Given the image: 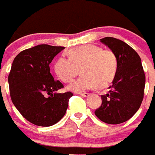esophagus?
Instances as JSON below:
<instances>
[{
	"label": "esophagus",
	"mask_w": 155,
	"mask_h": 155,
	"mask_svg": "<svg viewBox=\"0 0 155 155\" xmlns=\"http://www.w3.org/2000/svg\"><path fill=\"white\" fill-rule=\"evenodd\" d=\"M79 94L81 95V96H84V97H87L89 95V93H87V92H84V93H79Z\"/></svg>",
	"instance_id": "obj_1"
}]
</instances>
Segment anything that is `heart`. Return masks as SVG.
Listing matches in <instances>:
<instances>
[{"mask_svg": "<svg viewBox=\"0 0 155 155\" xmlns=\"http://www.w3.org/2000/svg\"><path fill=\"white\" fill-rule=\"evenodd\" d=\"M70 58L61 57L54 64V72L62 81L69 83L78 75H82L68 88L75 92L90 89L94 86L109 85L116 76L118 59L112 50L92 44L77 46L69 50Z\"/></svg>", "mask_w": 155, "mask_h": 155, "instance_id": "obj_1", "label": "heart"}]
</instances>
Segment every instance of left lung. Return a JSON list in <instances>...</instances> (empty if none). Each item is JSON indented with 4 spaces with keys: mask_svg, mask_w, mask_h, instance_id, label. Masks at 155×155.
<instances>
[{
    "mask_svg": "<svg viewBox=\"0 0 155 155\" xmlns=\"http://www.w3.org/2000/svg\"><path fill=\"white\" fill-rule=\"evenodd\" d=\"M100 42L116 53L118 68L109 93L101 95L102 105L94 114L105 124H120L130 120L141 105L144 71L138 53L124 41L105 37Z\"/></svg>",
    "mask_w": 155,
    "mask_h": 155,
    "instance_id": "left-lung-1",
    "label": "left lung"
}]
</instances>
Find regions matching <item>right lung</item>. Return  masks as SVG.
Returning a JSON list of instances; mask_svg holds the SVG:
<instances>
[{
    "instance_id": "add662e5",
    "label": "right lung",
    "mask_w": 155,
    "mask_h": 155,
    "mask_svg": "<svg viewBox=\"0 0 155 155\" xmlns=\"http://www.w3.org/2000/svg\"><path fill=\"white\" fill-rule=\"evenodd\" d=\"M64 47L38 45L19 53L14 59L8 75L12 101L28 122L50 127L65 115L73 93H58L64 87L54 81L50 64Z\"/></svg>"
}]
</instances>
